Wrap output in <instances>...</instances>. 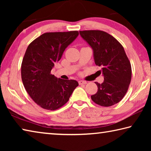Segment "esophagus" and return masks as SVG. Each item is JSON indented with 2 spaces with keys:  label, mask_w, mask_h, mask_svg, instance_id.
Segmentation results:
<instances>
[{
  "label": "esophagus",
  "mask_w": 151,
  "mask_h": 151,
  "mask_svg": "<svg viewBox=\"0 0 151 151\" xmlns=\"http://www.w3.org/2000/svg\"><path fill=\"white\" fill-rule=\"evenodd\" d=\"M78 84L80 85H85V84H86V81H78Z\"/></svg>",
  "instance_id": "34e87169"
}]
</instances>
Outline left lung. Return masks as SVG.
Here are the masks:
<instances>
[{"mask_svg": "<svg viewBox=\"0 0 151 151\" xmlns=\"http://www.w3.org/2000/svg\"><path fill=\"white\" fill-rule=\"evenodd\" d=\"M83 39L93 50L96 65L102 66L104 76L102 84L91 96L94 103L102 106H111L119 103L126 94L131 81L132 69L124 48L115 38L103 30L80 31Z\"/></svg>", "mask_w": 151, "mask_h": 151, "instance_id": "obj_1", "label": "left lung"}]
</instances>
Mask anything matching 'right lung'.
Returning <instances> with one entry per match:
<instances>
[{"instance_id": "obj_1", "label": "right lung", "mask_w": 151, "mask_h": 151, "mask_svg": "<svg viewBox=\"0 0 151 151\" xmlns=\"http://www.w3.org/2000/svg\"><path fill=\"white\" fill-rule=\"evenodd\" d=\"M78 35L76 30L46 32L27 48L21 65L22 83L31 99L42 109L55 111L62 107L78 86L76 81L57 78L50 73Z\"/></svg>"}]
</instances>
